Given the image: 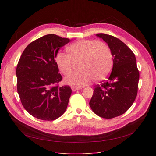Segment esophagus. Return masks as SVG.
<instances>
[{
  "label": "esophagus",
  "mask_w": 156,
  "mask_h": 156,
  "mask_svg": "<svg viewBox=\"0 0 156 156\" xmlns=\"http://www.w3.org/2000/svg\"><path fill=\"white\" fill-rule=\"evenodd\" d=\"M79 89H80V88L76 87H72V91H73V92L77 91V90H79Z\"/></svg>",
  "instance_id": "1"
}]
</instances>
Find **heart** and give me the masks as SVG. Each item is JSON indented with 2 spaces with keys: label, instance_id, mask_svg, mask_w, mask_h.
I'll return each instance as SVG.
<instances>
[{
  "label": "heart",
  "instance_id": "heart-1",
  "mask_svg": "<svg viewBox=\"0 0 156 156\" xmlns=\"http://www.w3.org/2000/svg\"><path fill=\"white\" fill-rule=\"evenodd\" d=\"M68 54L59 52L56 55V66L64 75L69 74L78 64L77 72L64 79L71 86L82 87L90 84L95 78L97 81L104 79L112 67V55L107 45L98 40H83L74 42L68 49Z\"/></svg>",
  "mask_w": 156,
  "mask_h": 156
}]
</instances>
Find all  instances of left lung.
Instances as JSON below:
<instances>
[{
	"label": "left lung",
	"instance_id": "obj_1",
	"mask_svg": "<svg viewBox=\"0 0 156 156\" xmlns=\"http://www.w3.org/2000/svg\"><path fill=\"white\" fill-rule=\"evenodd\" d=\"M96 36L110 48L113 67L108 79L96 86L89 104L95 114L111 119L124 114L133 103L137 95L139 72L134 53L124 42L103 33Z\"/></svg>",
	"mask_w": 156,
	"mask_h": 156
}]
</instances>
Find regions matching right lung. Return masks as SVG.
<instances>
[{
	"label": "right lung",
	"instance_id": "1",
	"mask_svg": "<svg viewBox=\"0 0 156 156\" xmlns=\"http://www.w3.org/2000/svg\"><path fill=\"white\" fill-rule=\"evenodd\" d=\"M70 41L53 34L42 36L27 47L19 60L17 92L25 110L36 119L54 120L66 110L72 89L58 86L62 76L55 58Z\"/></svg>",
	"mask_w": 156,
	"mask_h": 156
}]
</instances>
